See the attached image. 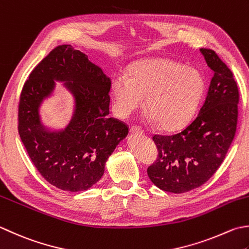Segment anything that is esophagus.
<instances>
[{
  "instance_id": "34e87169",
  "label": "esophagus",
  "mask_w": 249,
  "mask_h": 249,
  "mask_svg": "<svg viewBox=\"0 0 249 249\" xmlns=\"http://www.w3.org/2000/svg\"><path fill=\"white\" fill-rule=\"evenodd\" d=\"M130 133L131 134H137V135H142L143 134V130L137 127V126H131L130 127Z\"/></svg>"
}]
</instances>
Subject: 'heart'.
Returning a JSON list of instances; mask_svg holds the SVG:
<instances>
[{
    "instance_id": "heart-1",
    "label": "heart",
    "mask_w": 249,
    "mask_h": 249,
    "mask_svg": "<svg viewBox=\"0 0 249 249\" xmlns=\"http://www.w3.org/2000/svg\"><path fill=\"white\" fill-rule=\"evenodd\" d=\"M204 80L196 69L167 59H150L133 68L131 76L118 72L111 84L116 114L126 119L144 105L148 121L165 131L186 127L198 109Z\"/></svg>"
}]
</instances>
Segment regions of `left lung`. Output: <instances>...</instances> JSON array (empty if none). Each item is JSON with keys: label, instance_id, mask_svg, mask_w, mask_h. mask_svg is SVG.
Here are the masks:
<instances>
[{"label": "left lung", "instance_id": "1", "mask_svg": "<svg viewBox=\"0 0 249 249\" xmlns=\"http://www.w3.org/2000/svg\"><path fill=\"white\" fill-rule=\"evenodd\" d=\"M199 51L213 71L199 112L179 133L153 136L159 155L148 176L166 192L184 193L205 183L223 162L235 136L240 94L233 73L215 52Z\"/></svg>", "mask_w": 249, "mask_h": 249}]
</instances>
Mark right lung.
Segmentation results:
<instances>
[{"label": "right lung", "mask_w": 249, "mask_h": 249, "mask_svg": "<svg viewBox=\"0 0 249 249\" xmlns=\"http://www.w3.org/2000/svg\"><path fill=\"white\" fill-rule=\"evenodd\" d=\"M63 81L75 105L70 122L53 129L40 120L39 107ZM111 80L71 45H59L34 68L22 87L18 131L42 177L63 191H85L105 173L106 162L128 134L127 125L109 118Z\"/></svg>", "instance_id": "obj_1"}]
</instances>
